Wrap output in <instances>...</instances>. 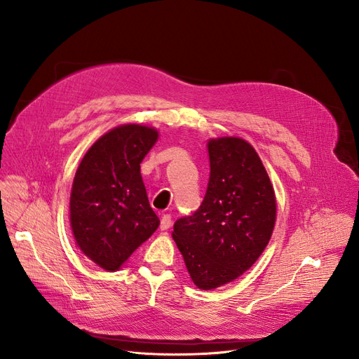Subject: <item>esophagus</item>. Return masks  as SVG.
I'll return each instance as SVG.
<instances>
[{"label":"esophagus","mask_w":359,"mask_h":359,"mask_svg":"<svg viewBox=\"0 0 359 359\" xmlns=\"http://www.w3.org/2000/svg\"><path fill=\"white\" fill-rule=\"evenodd\" d=\"M170 225H172V217L170 215H167V214H164L163 217H161V222H160V229L164 231V230H168L170 229Z\"/></svg>","instance_id":"34e87169"}]
</instances>
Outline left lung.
<instances>
[{"label": "left lung", "instance_id": "left-lung-1", "mask_svg": "<svg viewBox=\"0 0 359 359\" xmlns=\"http://www.w3.org/2000/svg\"><path fill=\"white\" fill-rule=\"evenodd\" d=\"M210 180L199 210L175 222L172 237L194 284L219 288L249 271L266 249L276 196L256 149L243 138L208 140Z\"/></svg>", "mask_w": 359, "mask_h": 359}]
</instances>
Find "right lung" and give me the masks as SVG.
Masks as SVG:
<instances>
[{"mask_svg": "<svg viewBox=\"0 0 359 359\" xmlns=\"http://www.w3.org/2000/svg\"><path fill=\"white\" fill-rule=\"evenodd\" d=\"M158 140L154 126L111 128L84 154L69 196V224L77 248L107 272L119 271L158 229L141 163Z\"/></svg>", "mask_w": 359, "mask_h": 359, "instance_id": "obj_1", "label": "right lung"}]
</instances>
